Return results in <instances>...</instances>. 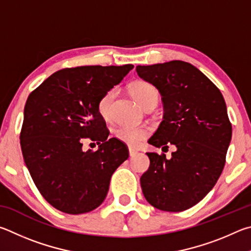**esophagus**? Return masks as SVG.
<instances>
[{"instance_id": "esophagus-1", "label": "esophagus", "mask_w": 251, "mask_h": 251, "mask_svg": "<svg viewBox=\"0 0 251 251\" xmlns=\"http://www.w3.org/2000/svg\"><path fill=\"white\" fill-rule=\"evenodd\" d=\"M138 154V151L137 150H134V149H129V155L132 157V156H135Z\"/></svg>"}]
</instances>
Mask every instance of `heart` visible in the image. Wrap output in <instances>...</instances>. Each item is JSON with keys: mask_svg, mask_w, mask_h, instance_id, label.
Returning <instances> with one entry per match:
<instances>
[{"mask_svg": "<svg viewBox=\"0 0 251 251\" xmlns=\"http://www.w3.org/2000/svg\"><path fill=\"white\" fill-rule=\"evenodd\" d=\"M130 92L133 98L138 101L141 107L146 108L150 104H156L159 101V91L154 86L146 81H134L131 83ZM116 90H108L101 97L98 101V111L100 116L103 119L110 117V110H111V103L116 97ZM116 138L121 142L126 143L131 148H138L142 144L149 134L150 129L146 126H121L117 128Z\"/></svg>", "mask_w": 251, "mask_h": 251, "instance_id": "obj_1", "label": "heart"}]
</instances>
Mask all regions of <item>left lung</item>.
<instances>
[{"label":"left lung","mask_w":251,"mask_h":251,"mask_svg":"<svg viewBox=\"0 0 251 251\" xmlns=\"http://www.w3.org/2000/svg\"><path fill=\"white\" fill-rule=\"evenodd\" d=\"M144 81L162 96L164 117L149 143L175 147L172 157L149 152L150 168L140 182L153 207L182 212L212 191L225 165L231 125L222 92L197 69L182 60L137 66Z\"/></svg>","instance_id":"obj_1"}]
</instances>
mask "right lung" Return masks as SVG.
Instances as JSON below:
<instances>
[{"mask_svg": "<svg viewBox=\"0 0 251 251\" xmlns=\"http://www.w3.org/2000/svg\"><path fill=\"white\" fill-rule=\"evenodd\" d=\"M134 66H81L48 77L28 96L21 148L26 168L44 199L60 212L78 215L104 201L110 178L129 157L125 143L108 139L98 101ZM100 144L83 151L81 139Z\"/></svg>", "mask_w": 251, "mask_h": 251, "instance_id": "add662e5", "label": "right lung"}]
</instances>
